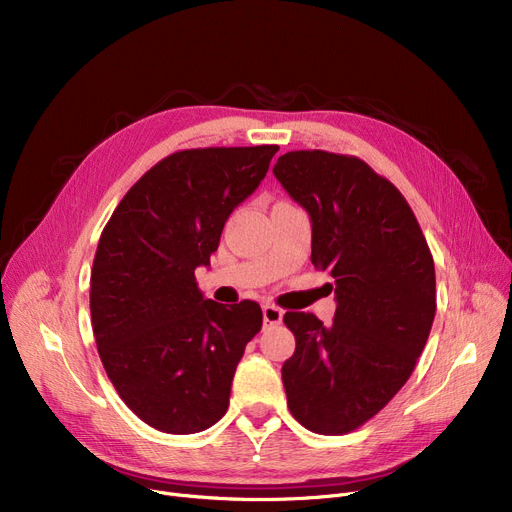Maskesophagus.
<instances>
[{"label": "esophagus", "mask_w": 512, "mask_h": 512, "mask_svg": "<svg viewBox=\"0 0 512 512\" xmlns=\"http://www.w3.org/2000/svg\"><path fill=\"white\" fill-rule=\"evenodd\" d=\"M282 309H278L276 305H263V326H278L282 324Z\"/></svg>", "instance_id": "1"}]
</instances>
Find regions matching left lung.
Instances as JSON below:
<instances>
[{"mask_svg":"<svg viewBox=\"0 0 512 512\" xmlns=\"http://www.w3.org/2000/svg\"><path fill=\"white\" fill-rule=\"evenodd\" d=\"M274 176L311 218V263L334 278L336 313H286L297 338L282 365L292 417L315 434H348L407 384L436 315V270L398 188L363 159L290 151Z\"/></svg>","mask_w":512,"mask_h":512,"instance_id":"obj_1","label":"left lung"}]
</instances>
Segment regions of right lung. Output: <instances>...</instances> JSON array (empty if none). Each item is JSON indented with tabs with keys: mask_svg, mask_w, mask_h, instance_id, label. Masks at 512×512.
I'll list each match as a JSON object with an SVG mask.
<instances>
[{
	"mask_svg": "<svg viewBox=\"0 0 512 512\" xmlns=\"http://www.w3.org/2000/svg\"><path fill=\"white\" fill-rule=\"evenodd\" d=\"M278 145L186 149L155 164L105 224L91 270L97 351L126 407L166 434H197L228 411L255 301L205 299L209 265L234 207L253 195Z\"/></svg>",
	"mask_w": 512,
	"mask_h": 512,
	"instance_id": "obj_1",
	"label": "right lung"
}]
</instances>
